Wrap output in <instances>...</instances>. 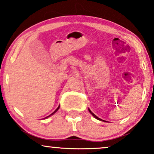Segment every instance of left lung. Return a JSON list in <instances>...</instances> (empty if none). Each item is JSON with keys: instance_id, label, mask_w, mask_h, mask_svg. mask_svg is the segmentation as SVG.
Listing matches in <instances>:
<instances>
[{"instance_id": "left-lung-1", "label": "left lung", "mask_w": 154, "mask_h": 154, "mask_svg": "<svg viewBox=\"0 0 154 154\" xmlns=\"http://www.w3.org/2000/svg\"><path fill=\"white\" fill-rule=\"evenodd\" d=\"M88 110H89V111H90V113H91V114H92V115H93V116H94V117L95 118V119H98V120H102V119H100V118H98V116H95V114H93V112H92V111H91V110H90V109H88Z\"/></svg>"}]
</instances>
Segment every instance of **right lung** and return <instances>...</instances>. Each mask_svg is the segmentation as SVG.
<instances>
[{"label": "right lung", "instance_id": "add662e5", "mask_svg": "<svg viewBox=\"0 0 154 154\" xmlns=\"http://www.w3.org/2000/svg\"><path fill=\"white\" fill-rule=\"evenodd\" d=\"M59 107H58V108H57V109H56V110H55V111H54V112H53V113H52V114H50V115H49V116H46V117H45V119H46V118H48V117H49V116H51V115H53V114H55V113H56V111H57L58 110H59Z\"/></svg>", "mask_w": 154, "mask_h": 154}]
</instances>
